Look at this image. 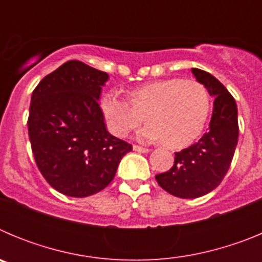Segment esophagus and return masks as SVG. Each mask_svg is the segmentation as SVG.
<instances>
[{"label":"esophagus","mask_w":262,"mask_h":262,"mask_svg":"<svg viewBox=\"0 0 262 262\" xmlns=\"http://www.w3.org/2000/svg\"><path fill=\"white\" fill-rule=\"evenodd\" d=\"M134 151L136 152H142V154H147V152H149V149L148 148H144V147H140V145H134Z\"/></svg>","instance_id":"obj_1"}]
</instances>
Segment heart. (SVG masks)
Masks as SVG:
<instances>
[{
    "label": "heart",
    "mask_w": 262,
    "mask_h": 262,
    "mask_svg": "<svg viewBox=\"0 0 262 262\" xmlns=\"http://www.w3.org/2000/svg\"><path fill=\"white\" fill-rule=\"evenodd\" d=\"M99 107L113 135L126 138L140 126L144 115L148 124L139 131L140 140H163L168 147L180 148L202 133L210 113V96L200 81L168 78L134 89L128 102L108 92Z\"/></svg>",
    "instance_id": "heart-1"
}]
</instances>
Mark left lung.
I'll list each match as a JSON object with an SVG mask.
<instances>
[{
  "label": "left lung",
  "instance_id": "1",
  "mask_svg": "<svg viewBox=\"0 0 262 262\" xmlns=\"http://www.w3.org/2000/svg\"><path fill=\"white\" fill-rule=\"evenodd\" d=\"M196 81L214 99L209 131L189 148L176 152L168 172L156 174L164 190L178 198H198L219 186L230 169L239 138L237 107L221 81L202 69L191 68Z\"/></svg>",
  "mask_w": 262,
  "mask_h": 262
}]
</instances>
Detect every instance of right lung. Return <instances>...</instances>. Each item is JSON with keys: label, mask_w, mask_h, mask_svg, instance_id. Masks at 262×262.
I'll use <instances>...</instances> for the list:
<instances>
[{"label": "right lung", "mask_w": 262, "mask_h": 262, "mask_svg": "<svg viewBox=\"0 0 262 262\" xmlns=\"http://www.w3.org/2000/svg\"><path fill=\"white\" fill-rule=\"evenodd\" d=\"M106 72L78 60L64 62L34 89L29 138L39 170L64 195L103 190L133 145L106 129L98 99Z\"/></svg>", "instance_id": "right-lung-1"}]
</instances>
